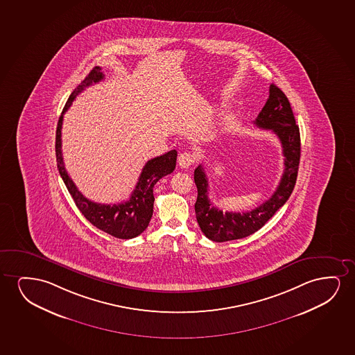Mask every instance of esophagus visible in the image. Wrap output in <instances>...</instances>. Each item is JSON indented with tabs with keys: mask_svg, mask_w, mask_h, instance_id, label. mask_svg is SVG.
Wrapping results in <instances>:
<instances>
[{
	"mask_svg": "<svg viewBox=\"0 0 355 355\" xmlns=\"http://www.w3.org/2000/svg\"><path fill=\"white\" fill-rule=\"evenodd\" d=\"M194 164V156L191 155L190 153H182L178 156V165L182 167V168H189L190 166Z\"/></svg>",
	"mask_w": 355,
	"mask_h": 355,
	"instance_id": "esophagus-1",
	"label": "esophagus"
}]
</instances>
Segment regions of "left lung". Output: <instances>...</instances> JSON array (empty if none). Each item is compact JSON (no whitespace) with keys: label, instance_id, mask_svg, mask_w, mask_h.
Listing matches in <instances>:
<instances>
[{"label":"left lung","instance_id":"1","mask_svg":"<svg viewBox=\"0 0 355 355\" xmlns=\"http://www.w3.org/2000/svg\"><path fill=\"white\" fill-rule=\"evenodd\" d=\"M253 123L263 130H270L280 139L285 157L282 180L272 196L252 211L243 214L223 212L211 204L207 195V175L204 166H198L194 171L195 184L198 188L195 214L201 232L206 238L216 243L246 238L256 233L284 206L296 184L301 157L300 128L296 125L288 99L277 85H270L267 103Z\"/></svg>","mask_w":355,"mask_h":355}]
</instances>
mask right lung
Instances as JSON below:
<instances>
[{
	"label": "right lung",
	"instance_id": "add662e5",
	"mask_svg": "<svg viewBox=\"0 0 355 355\" xmlns=\"http://www.w3.org/2000/svg\"><path fill=\"white\" fill-rule=\"evenodd\" d=\"M103 78H104V73H102V69L96 67L70 94L68 102L64 107L63 112L59 117L57 133H55L57 166H58L59 175L63 178L69 193L73 196L80 212L86 217L87 220H89L94 227L110 234L115 238H136L149 225L151 216H153V209H154V200H155L153 194V188L157 180L165 175H170L175 170L177 151L171 150L164 155L157 156L148 161L141 170L136 189L133 190L130 200H127L125 202L117 205L97 204L85 198L76 188V185L70 178L64 166L63 156H62V125H63L64 114L71 105V103L75 101V98L78 97V93L83 92L85 88L91 86L93 83L102 81Z\"/></svg>",
	"mask_w": 355,
	"mask_h": 355
}]
</instances>
